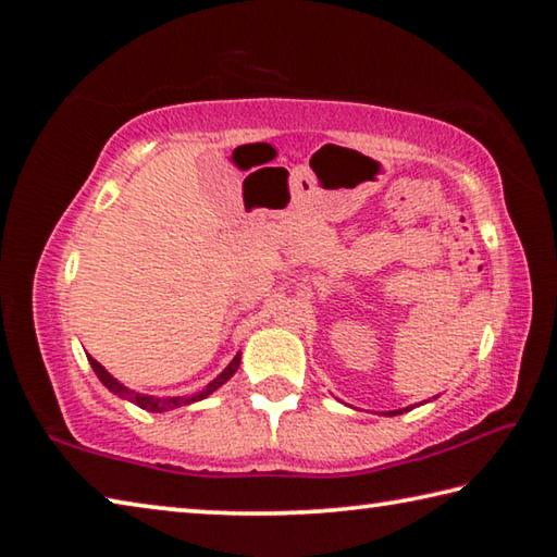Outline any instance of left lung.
<instances>
[{"mask_svg": "<svg viewBox=\"0 0 557 557\" xmlns=\"http://www.w3.org/2000/svg\"><path fill=\"white\" fill-rule=\"evenodd\" d=\"M398 412H403V410H398ZM398 412H388V414H398Z\"/></svg>", "mask_w": 557, "mask_h": 557, "instance_id": "8db88e82", "label": "left lung"}]
</instances>
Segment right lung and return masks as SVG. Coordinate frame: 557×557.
Here are the masks:
<instances>
[{
	"instance_id": "obj_1",
	"label": "right lung",
	"mask_w": 557,
	"mask_h": 557,
	"mask_svg": "<svg viewBox=\"0 0 557 557\" xmlns=\"http://www.w3.org/2000/svg\"><path fill=\"white\" fill-rule=\"evenodd\" d=\"M88 361H90V366H92V371H96V375L100 379V383L106 385V388H108L110 393H115V395H120V398H125V400H129V403L139 405V408H143V410H149V412H162V410L182 408V405H188V403L203 400L206 395H211L215 388H221V385H223L225 381H228L235 371H238V366H240V354L235 356L228 366H225V371L219 375V379H213L209 385H206V388H203L201 393L188 395V398H152V395H139V393H132V391H127V388H125V385H122V383H117L115 379H112V375H110L106 369H102V366L96 361V358L88 356Z\"/></svg>"
}]
</instances>
